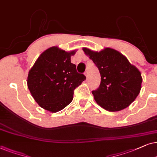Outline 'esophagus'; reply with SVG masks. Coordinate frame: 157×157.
I'll return each instance as SVG.
<instances>
[{
	"instance_id": "34e87169",
	"label": "esophagus",
	"mask_w": 157,
	"mask_h": 157,
	"mask_svg": "<svg viewBox=\"0 0 157 157\" xmlns=\"http://www.w3.org/2000/svg\"><path fill=\"white\" fill-rule=\"evenodd\" d=\"M85 76H86V77L87 78H88V72H85Z\"/></svg>"
}]
</instances>
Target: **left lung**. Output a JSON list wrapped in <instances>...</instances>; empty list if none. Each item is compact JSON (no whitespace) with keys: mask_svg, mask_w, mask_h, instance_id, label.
I'll return each instance as SVG.
<instances>
[{"mask_svg":"<svg viewBox=\"0 0 157 157\" xmlns=\"http://www.w3.org/2000/svg\"><path fill=\"white\" fill-rule=\"evenodd\" d=\"M99 70L101 82L92 91L98 105L108 111L128 107L140 93L142 77L139 70L116 50L105 48L98 52L83 48Z\"/></svg>","mask_w":157,"mask_h":157,"instance_id":"8db88e82","label":"left lung"}]
</instances>
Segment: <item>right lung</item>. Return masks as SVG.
<instances>
[{"label": "right lung", "mask_w": 157, "mask_h": 157, "mask_svg": "<svg viewBox=\"0 0 157 157\" xmlns=\"http://www.w3.org/2000/svg\"><path fill=\"white\" fill-rule=\"evenodd\" d=\"M75 53L51 47L39 56L29 71L28 87L44 109L52 113L63 109L72 102L75 88L86 79L71 63V55Z\"/></svg>", "instance_id": "add662e5"}]
</instances>
